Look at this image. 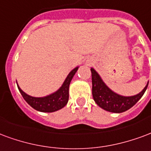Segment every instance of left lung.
Wrapping results in <instances>:
<instances>
[{
    "instance_id": "8db88e82",
    "label": "left lung",
    "mask_w": 151,
    "mask_h": 151,
    "mask_svg": "<svg viewBox=\"0 0 151 151\" xmlns=\"http://www.w3.org/2000/svg\"><path fill=\"white\" fill-rule=\"evenodd\" d=\"M90 70L92 73V94L93 100L98 106L109 112L122 113L130 109L142 97L148 86L147 83L142 91L137 95L131 97L118 95L106 86L95 70L93 68Z\"/></svg>"
}]
</instances>
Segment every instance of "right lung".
<instances>
[{
    "label": "right lung",
    "instance_id": "add662e5",
    "mask_svg": "<svg viewBox=\"0 0 151 151\" xmlns=\"http://www.w3.org/2000/svg\"><path fill=\"white\" fill-rule=\"evenodd\" d=\"M78 69V67H76L75 69H73L69 73L63 85L57 92L44 98L31 97L23 92L21 90V88L18 86V85H17V87L23 98L33 109L41 112H54L63 108L69 101V87H70V81L72 80L73 75L75 74V73L77 72Z\"/></svg>",
    "mask_w": 151,
    "mask_h": 151
}]
</instances>
